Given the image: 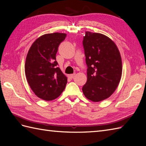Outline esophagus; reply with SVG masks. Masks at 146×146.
I'll list each match as a JSON object with an SVG mask.
<instances>
[{"mask_svg": "<svg viewBox=\"0 0 146 146\" xmlns=\"http://www.w3.org/2000/svg\"><path fill=\"white\" fill-rule=\"evenodd\" d=\"M75 73L70 74V75H68V78H73V77L75 76Z\"/></svg>", "mask_w": 146, "mask_h": 146, "instance_id": "1", "label": "esophagus"}]
</instances>
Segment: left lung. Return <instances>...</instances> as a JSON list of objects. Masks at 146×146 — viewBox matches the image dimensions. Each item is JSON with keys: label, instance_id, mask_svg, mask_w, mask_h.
Here are the masks:
<instances>
[{"label": "left lung", "instance_id": "1", "mask_svg": "<svg viewBox=\"0 0 146 146\" xmlns=\"http://www.w3.org/2000/svg\"><path fill=\"white\" fill-rule=\"evenodd\" d=\"M83 45L87 65V81L82 90L86 98L100 102L110 97L119 84L122 58L117 46L108 37L86 31Z\"/></svg>", "mask_w": 146, "mask_h": 146}]
</instances>
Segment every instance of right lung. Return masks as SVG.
<instances>
[{"label":"right lung","mask_w":146,"mask_h":146,"mask_svg":"<svg viewBox=\"0 0 146 146\" xmlns=\"http://www.w3.org/2000/svg\"><path fill=\"white\" fill-rule=\"evenodd\" d=\"M65 33H54L40 36L27 52L25 74L27 83L35 95L44 100L56 99L63 92L67 77L57 67L56 54Z\"/></svg>","instance_id":"right-lung-1"}]
</instances>
